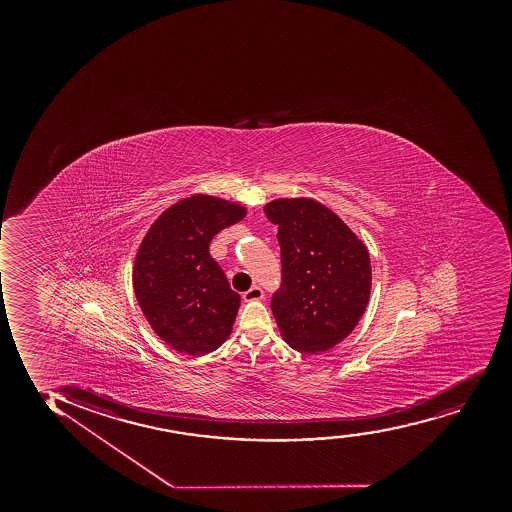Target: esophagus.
Returning a JSON list of instances; mask_svg holds the SVG:
<instances>
[{"instance_id":"obj_1","label":"esophagus","mask_w":512,"mask_h":512,"mask_svg":"<svg viewBox=\"0 0 512 512\" xmlns=\"http://www.w3.org/2000/svg\"><path fill=\"white\" fill-rule=\"evenodd\" d=\"M265 297V292H263V288L258 287V285H254V287L249 288L247 292H244L242 295V299L246 300V302H251V300H261Z\"/></svg>"}]
</instances>
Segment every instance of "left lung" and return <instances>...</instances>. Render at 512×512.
Returning <instances> with one entry per match:
<instances>
[{"label": "left lung", "mask_w": 512, "mask_h": 512, "mask_svg": "<svg viewBox=\"0 0 512 512\" xmlns=\"http://www.w3.org/2000/svg\"><path fill=\"white\" fill-rule=\"evenodd\" d=\"M265 213L278 225L282 253V285L271 297L282 338L297 352H326L352 333L367 307L369 251L316 200L270 201Z\"/></svg>", "instance_id": "obj_1"}]
</instances>
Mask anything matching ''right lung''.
I'll return each instance as SVG.
<instances>
[{
    "mask_svg": "<svg viewBox=\"0 0 512 512\" xmlns=\"http://www.w3.org/2000/svg\"><path fill=\"white\" fill-rule=\"evenodd\" d=\"M246 208L194 194L167 208L141 241L133 288L153 331L177 352L205 355L229 338L241 295L210 256V242Z\"/></svg>",
    "mask_w": 512,
    "mask_h": 512,
    "instance_id": "add662e5",
    "label": "right lung"
}]
</instances>
